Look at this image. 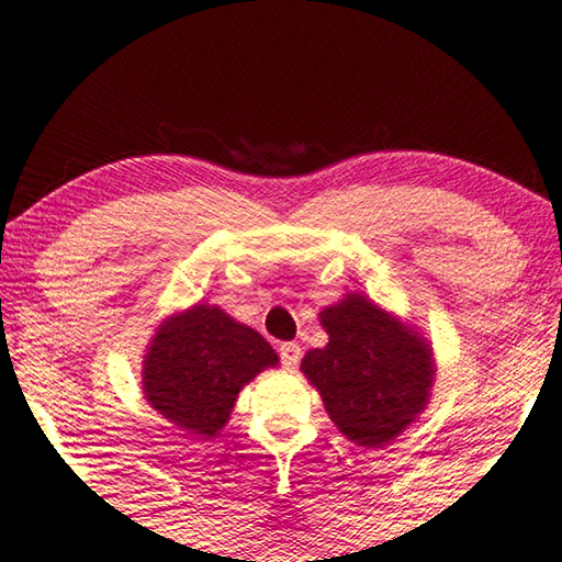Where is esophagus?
<instances>
[{"mask_svg":"<svg viewBox=\"0 0 562 562\" xmlns=\"http://www.w3.org/2000/svg\"><path fill=\"white\" fill-rule=\"evenodd\" d=\"M300 358H302V347L297 342H282L280 345V360H282L284 368L292 370L300 362Z\"/></svg>","mask_w":562,"mask_h":562,"instance_id":"1","label":"esophagus"}]
</instances>
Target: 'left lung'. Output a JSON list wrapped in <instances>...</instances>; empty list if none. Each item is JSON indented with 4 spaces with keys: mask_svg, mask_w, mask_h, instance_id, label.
<instances>
[{
    "mask_svg": "<svg viewBox=\"0 0 562 562\" xmlns=\"http://www.w3.org/2000/svg\"><path fill=\"white\" fill-rule=\"evenodd\" d=\"M319 323L329 342L305 355L302 372L333 423L364 448L397 438L427 405L430 347L362 295L323 310Z\"/></svg>",
    "mask_w": 562,
    "mask_h": 562,
    "instance_id": "left-lung-1",
    "label": "left lung"
}]
</instances>
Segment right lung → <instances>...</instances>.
<instances>
[{
  "mask_svg": "<svg viewBox=\"0 0 562 562\" xmlns=\"http://www.w3.org/2000/svg\"><path fill=\"white\" fill-rule=\"evenodd\" d=\"M278 364V355L252 327L210 305H194L157 329L142 385L149 405L200 438H215L243 385Z\"/></svg>",
  "mask_w": 562,
  "mask_h": 562,
  "instance_id": "obj_1",
  "label": "right lung"
}]
</instances>
